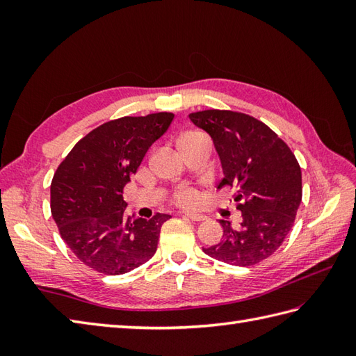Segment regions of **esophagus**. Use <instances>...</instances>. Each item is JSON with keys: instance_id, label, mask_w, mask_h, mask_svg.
<instances>
[{"instance_id": "esophagus-1", "label": "esophagus", "mask_w": 356, "mask_h": 356, "mask_svg": "<svg viewBox=\"0 0 356 356\" xmlns=\"http://www.w3.org/2000/svg\"><path fill=\"white\" fill-rule=\"evenodd\" d=\"M184 217L188 218V220H193V222H203V220H207V217L203 216V214H199V213H185Z\"/></svg>"}]
</instances>
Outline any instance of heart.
<instances>
[{
    "mask_svg": "<svg viewBox=\"0 0 356 356\" xmlns=\"http://www.w3.org/2000/svg\"><path fill=\"white\" fill-rule=\"evenodd\" d=\"M199 134L200 133H186L184 138H190V136H199ZM172 202L176 203L177 207H195L200 202V194L197 190H194L191 186H184L174 194Z\"/></svg>",
    "mask_w": 356,
    "mask_h": 356,
    "instance_id": "b5f03b06",
    "label": "heart"
}]
</instances>
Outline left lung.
Masks as SVG:
<instances>
[{
	"mask_svg": "<svg viewBox=\"0 0 356 356\" xmlns=\"http://www.w3.org/2000/svg\"><path fill=\"white\" fill-rule=\"evenodd\" d=\"M190 119L213 138L225 174L217 188H237L243 217L237 229L220 220L223 240L203 252L234 266H254L292 229L303 195L298 161L266 124L245 113L213 108L190 113Z\"/></svg>",
	"mask_w": 356,
	"mask_h": 356,
	"instance_id": "1",
	"label": "left lung"
}]
</instances>
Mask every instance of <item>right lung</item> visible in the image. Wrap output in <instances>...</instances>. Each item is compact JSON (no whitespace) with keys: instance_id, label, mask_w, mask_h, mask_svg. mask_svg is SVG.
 I'll use <instances>...</instances> for the list:
<instances>
[{"instance_id":"obj_1","label":"right lung","mask_w":356,"mask_h":356,"mask_svg":"<svg viewBox=\"0 0 356 356\" xmlns=\"http://www.w3.org/2000/svg\"><path fill=\"white\" fill-rule=\"evenodd\" d=\"M172 119V113L161 111L108 120L84 136L55 171L50 209L59 234L99 274H127L156 252L162 225L171 216L131 220L122 193Z\"/></svg>"}]
</instances>
